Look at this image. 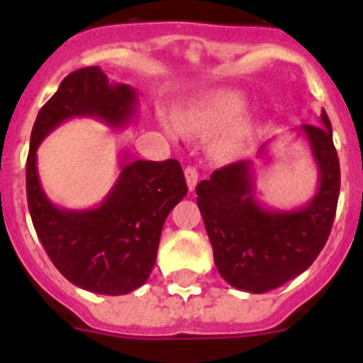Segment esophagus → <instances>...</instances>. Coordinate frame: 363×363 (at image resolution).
Returning a JSON list of instances; mask_svg holds the SVG:
<instances>
[{"instance_id":"esophagus-1","label":"esophagus","mask_w":363,"mask_h":363,"mask_svg":"<svg viewBox=\"0 0 363 363\" xmlns=\"http://www.w3.org/2000/svg\"><path fill=\"white\" fill-rule=\"evenodd\" d=\"M184 177L186 182H188V189L189 191H195L196 182H199V172H196L195 167H188L184 170Z\"/></svg>"}]
</instances>
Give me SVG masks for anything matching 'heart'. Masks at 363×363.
<instances>
[{"label":"heart","instance_id":"b5f03b06","mask_svg":"<svg viewBox=\"0 0 363 363\" xmlns=\"http://www.w3.org/2000/svg\"><path fill=\"white\" fill-rule=\"evenodd\" d=\"M247 107H250V100L240 91H219V93L211 94L193 105L188 112V119L189 124L202 133H218V131L235 126L242 119ZM163 124L170 133L177 131L175 121L164 119ZM247 137H250V128H235L223 138L221 149L226 152L235 151V149L242 147Z\"/></svg>","mask_w":363,"mask_h":363}]
</instances>
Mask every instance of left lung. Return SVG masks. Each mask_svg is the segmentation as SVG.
<instances>
[{"label": "left lung", "instance_id": "8db88e82", "mask_svg": "<svg viewBox=\"0 0 363 363\" xmlns=\"http://www.w3.org/2000/svg\"><path fill=\"white\" fill-rule=\"evenodd\" d=\"M320 126L302 124L294 133L306 140L318 172L316 193L291 208L270 207L255 193V161L223 167L196 186V203L223 279L237 290L265 294L300 276L323 250L340 189L332 124L321 111ZM272 140L259 147L265 160Z\"/></svg>", "mask_w": 363, "mask_h": 363}]
</instances>
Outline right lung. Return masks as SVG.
Here are the masks:
<instances>
[{"instance_id":"right-lung-1","label":"right lung","mask_w":363,"mask_h":363,"mask_svg":"<svg viewBox=\"0 0 363 363\" xmlns=\"http://www.w3.org/2000/svg\"><path fill=\"white\" fill-rule=\"evenodd\" d=\"M138 94L111 82L100 67L69 73L40 108L31 131L26 191L43 250L65 277L98 295H126L151 276L164 219L188 193L177 160H131L119 151V175L96 207L65 208L47 196L36 168L43 138L65 121L89 117L113 130L137 119Z\"/></svg>"}]
</instances>
